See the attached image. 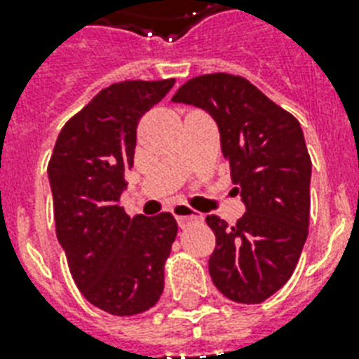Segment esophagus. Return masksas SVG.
<instances>
[{
  "mask_svg": "<svg viewBox=\"0 0 359 359\" xmlns=\"http://www.w3.org/2000/svg\"><path fill=\"white\" fill-rule=\"evenodd\" d=\"M173 216L177 218L180 227H188L191 224H197V222H203V214L190 208L188 205H175L173 207Z\"/></svg>",
  "mask_w": 359,
  "mask_h": 359,
  "instance_id": "34e87169",
  "label": "esophagus"
}]
</instances>
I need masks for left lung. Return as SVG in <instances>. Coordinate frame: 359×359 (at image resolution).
Listing matches in <instances>:
<instances>
[{
    "label": "left lung",
    "mask_w": 359,
    "mask_h": 359,
    "mask_svg": "<svg viewBox=\"0 0 359 359\" xmlns=\"http://www.w3.org/2000/svg\"><path fill=\"white\" fill-rule=\"evenodd\" d=\"M171 100L212 115L245 205L235 225L207 216L216 235L212 283L229 300L261 304L289 281L307 238L311 158L300 123L251 81L225 72L191 78Z\"/></svg>",
    "instance_id": "obj_1"
}]
</instances>
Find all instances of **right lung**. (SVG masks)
Segmentation results:
<instances>
[{"mask_svg":"<svg viewBox=\"0 0 359 359\" xmlns=\"http://www.w3.org/2000/svg\"><path fill=\"white\" fill-rule=\"evenodd\" d=\"M173 83L126 80L102 89L67 121L48 163L55 233L72 279L87 302L115 317L140 315L160 300L179 231L169 212L130 218L119 205L137 123Z\"/></svg>","mask_w":359,"mask_h":359,"instance_id":"add662e5","label":"right lung"}]
</instances>
